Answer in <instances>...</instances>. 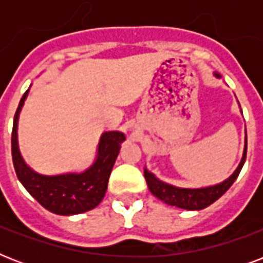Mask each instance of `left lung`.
<instances>
[{"label":"left lung","mask_w":263,"mask_h":263,"mask_svg":"<svg viewBox=\"0 0 263 263\" xmlns=\"http://www.w3.org/2000/svg\"><path fill=\"white\" fill-rule=\"evenodd\" d=\"M217 78H220L218 73H214ZM246 154H247V139H246L245 153H243V158H241L240 164L237 169L232 173V176L227 179L222 183L212 185V187L204 188H180L171 185L168 183H164L156 177V176L150 173L147 169H144V179L148 185V190L153 195L157 196L165 203L176 206V208L185 209V210H202V209L208 208L213 202H216L218 198L224 195L225 192L228 191L229 187L235 183L237 176L240 173L243 165L246 161Z\"/></svg>","instance_id":"left-lung-1"}]
</instances>
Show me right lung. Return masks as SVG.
<instances>
[{
	"instance_id": "obj_1",
	"label": "right lung",
	"mask_w": 263,
	"mask_h": 263,
	"mask_svg": "<svg viewBox=\"0 0 263 263\" xmlns=\"http://www.w3.org/2000/svg\"><path fill=\"white\" fill-rule=\"evenodd\" d=\"M27 95L28 90L20 99L12 129V160L17 179L32 198L54 214L72 216L97 208L105 196L109 176L119 156L120 144L125 140V135L117 131L103 132L99 139L97 160L83 173L39 175L24 162L18 152L17 121Z\"/></svg>"
}]
</instances>
